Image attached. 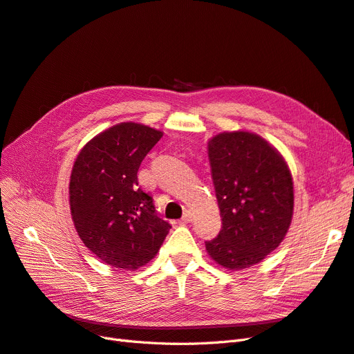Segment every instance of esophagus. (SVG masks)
Segmentation results:
<instances>
[{
	"mask_svg": "<svg viewBox=\"0 0 354 354\" xmlns=\"http://www.w3.org/2000/svg\"><path fill=\"white\" fill-rule=\"evenodd\" d=\"M191 221H192V214L189 212H187L184 214V217L179 220V225H188V223H191Z\"/></svg>",
	"mask_w": 354,
	"mask_h": 354,
	"instance_id": "esophagus-1",
	"label": "esophagus"
}]
</instances>
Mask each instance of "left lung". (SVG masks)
Here are the masks:
<instances>
[{"instance_id":"obj_1","label":"left lung","mask_w":354,"mask_h":354,"mask_svg":"<svg viewBox=\"0 0 354 354\" xmlns=\"http://www.w3.org/2000/svg\"><path fill=\"white\" fill-rule=\"evenodd\" d=\"M208 159L221 230L205 250L223 268H250L277 250L290 227L295 192L289 165L250 131H226L208 140Z\"/></svg>"}]
</instances>
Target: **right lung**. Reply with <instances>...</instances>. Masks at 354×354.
Here are the masks:
<instances>
[{
	"mask_svg": "<svg viewBox=\"0 0 354 354\" xmlns=\"http://www.w3.org/2000/svg\"><path fill=\"white\" fill-rule=\"evenodd\" d=\"M163 133L121 122L91 138L77 154L70 176V210L83 243L104 264L146 266L159 252L170 225L138 188L137 172Z\"/></svg>",
	"mask_w": 354,
	"mask_h": 354,
	"instance_id": "right-lung-1",
	"label": "right lung"
}]
</instances>
